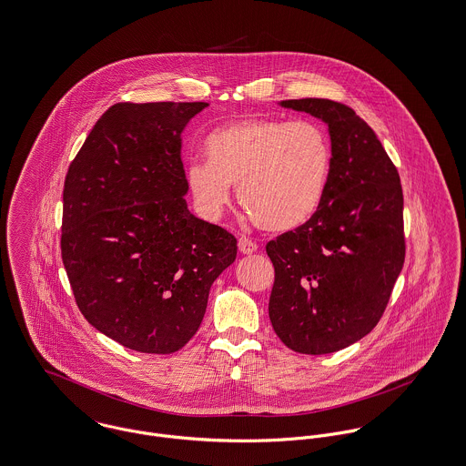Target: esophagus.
<instances>
[{"instance_id": "34e87169", "label": "esophagus", "mask_w": 466, "mask_h": 466, "mask_svg": "<svg viewBox=\"0 0 466 466\" xmlns=\"http://www.w3.org/2000/svg\"><path fill=\"white\" fill-rule=\"evenodd\" d=\"M238 247H239V251L243 253V255H251V253H255L257 251V243H253L251 239H248L247 236H241L239 238V243H238Z\"/></svg>"}]
</instances>
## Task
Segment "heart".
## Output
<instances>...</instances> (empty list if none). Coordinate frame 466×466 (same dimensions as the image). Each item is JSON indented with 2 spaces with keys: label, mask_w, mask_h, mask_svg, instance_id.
<instances>
[{
  "label": "heart",
  "mask_w": 466,
  "mask_h": 466,
  "mask_svg": "<svg viewBox=\"0 0 466 466\" xmlns=\"http://www.w3.org/2000/svg\"><path fill=\"white\" fill-rule=\"evenodd\" d=\"M208 161L187 165L186 180L198 209L219 218L238 200L264 230L289 232L321 208L331 174L328 135L312 120L247 118L218 127L204 140Z\"/></svg>",
  "instance_id": "obj_1"
}]
</instances>
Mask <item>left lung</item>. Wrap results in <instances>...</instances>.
Instances as JSON below:
<instances>
[{"mask_svg":"<svg viewBox=\"0 0 466 466\" xmlns=\"http://www.w3.org/2000/svg\"><path fill=\"white\" fill-rule=\"evenodd\" d=\"M328 126L331 174L319 211L266 245L275 266L269 319L289 350L326 355L381 319L404 264L402 187L363 118L329 99H290Z\"/></svg>","mask_w":466,"mask_h":466,"instance_id":"left-lung-1","label":"left lung"}]
</instances>
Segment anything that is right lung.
I'll return each mask as SVG.
<instances>
[{
    "label": "right lung",
    "mask_w": 466,
    "mask_h": 466,
    "mask_svg": "<svg viewBox=\"0 0 466 466\" xmlns=\"http://www.w3.org/2000/svg\"><path fill=\"white\" fill-rule=\"evenodd\" d=\"M208 106L113 105L64 184L62 260L76 303L94 328L140 353L179 351L236 260V238L191 215L184 198L180 133Z\"/></svg>",
    "instance_id": "obj_1"
}]
</instances>
